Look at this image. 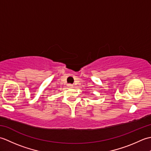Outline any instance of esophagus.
<instances>
[{
    "instance_id": "obj_1",
    "label": "esophagus",
    "mask_w": 151,
    "mask_h": 151,
    "mask_svg": "<svg viewBox=\"0 0 151 151\" xmlns=\"http://www.w3.org/2000/svg\"><path fill=\"white\" fill-rule=\"evenodd\" d=\"M67 86H68V87L70 88H73V85L71 84H68V85H67Z\"/></svg>"
}]
</instances>
